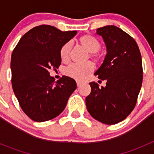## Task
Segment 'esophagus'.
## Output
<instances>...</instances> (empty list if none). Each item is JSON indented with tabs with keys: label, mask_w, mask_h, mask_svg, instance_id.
I'll list each match as a JSON object with an SVG mask.
<instances>
[{
	"label": "esophagus",
	"mask_w": 154,
	"mask_h": 154,
	"mask_svg": "<svg viewBox=\"0 0 154 154\" xmlns=\"http://www.w3.org/2000/svg\"><path fill=\"white\" fill-rule=\"evenodd\" d=\"M77 87H80L82 85V83L80 81H77Z\"/></svg>",
	"instance_id": "1"
}]
</instances>
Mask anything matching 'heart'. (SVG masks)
<instances>
[{
  "instance_id": "b5f03b06",
  "label": "heart",
  "mask_w": 154,
  "mask_h": 154,
  "mask_svg": "<svg viewBox=\"0 0 154 154\" xmlns=\"http://www.w3.org/2000/svg\"><path fill=\"white\" fill-rule=\"evenodd\" d=\"M80 42L82 45L85 48L88 52L91 53V57L94 60H98L99 55L97 52L100 48V43L98 40L91 35H86L80 38ZM72 48V42H67L62 46L60 49V58L63 62L68 61L69 59L70 52ZM94 66L91 63L78 64V63H71L65 68V74L70 77L77 80H83L86 74H89L93 71Z\"/></svg>"
}]
</instances>
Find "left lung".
Here are the masks:
<instances>
[{
    "label": "left lung",
    "mask_w": 154,
    "mask_h": 154,
    "mask_svg": "<svg viewBox=\"0 0 154 154\" xmlns=\"http://www.w3.org/2000/svg\"><path fill=\"white\" fill-rule=\"evenodd\" d=\"M96 34L103 38L106 54L94 75L106 83L105 87L89 83L91 91L86 98V108L98 122L116 125L136 106L143 78L142 57L136 41L116 26L100 27Z\"/></svg>",
    "instance_id": "left-lung-1"
}]
</instances>
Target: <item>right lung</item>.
I'll return each instance as SVG.
<instances>
[{
  "label": "right lung",
  "instance_id": "obj_1",
  "mask_svg": "<svg viewBox=\"0 0 154 154\" xmlns=\"http://www.w3.org/2000/svg\"><path fill=\"white\" fill-rule=\"evenodd\" d=\"M77 32L38 26L26 32L12 51L13 91L24 112L34 122H46L58 116L77 88L73 78L63 76L55 81L48 72L51 68H59L62 46Z\"/></svg>",
  "mask_w": 154,
  "mask_h": 154
}]
</instances>
